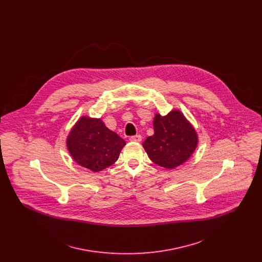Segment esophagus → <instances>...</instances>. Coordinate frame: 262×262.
<instances>
[{
  "label": "esophagus",
  "instance_id": "esophagus-1",
  "mask_svg": "<svg viewBox=\"0 0 262 262\" xmlns=\"http://www.w3.org/2000/svg\"><path fill=\"white\" fill-rule=\"evenodd\" d=\"M129 140H130V141H137V142H140V141H141V136H140V135L133 136V137H129Z\"/></svg>",
  "mask_w": 262,
  "mask_h": 262
}]
</instances>
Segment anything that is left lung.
<instances>
[{
  "label": "left lung",
  "instance_id": "left-lung-1",
  "mask_svg": "<svg viewBox=\"0 0 262 262\" xmlns=\"http://www.w3.org/2000/svg\"><path fill=\"white\" fill-rule=\"evenodd\" d=\"M153 127L154 135L142 145L150 160L161 167L174 169L186 162L198 145L195 130L177 110L164 117L157 114Z\"/></svg>",
  "mask_w": 262,
  "mask_h": 262
}]
</instances>
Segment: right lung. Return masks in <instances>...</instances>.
<instances>
[{"instance_id":"add662e5","label":"right lung","mask_w":262,"mask_h":262,"mask_svg":"<svg viewBox=\"0 0 262 262\" xmlns=\"http://www.w3.org/2000/svg\"><path fill=\"white\" fill-rule=\"evenodd\" d=\"M67 144L80 166L99 172L118 160L125 141L100 119L82 117L70 133Z\"/></svg>"}]
</instances>
